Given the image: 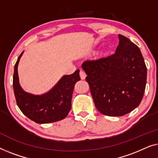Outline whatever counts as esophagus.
Wrapping results in <instances>:
<instances>
[{"label": "esophagus", "instance_id": "esophagus-1", "mask_svg": "<svg viewBox=\"0 0 158 158\" xmlns=\"http://www.w3.org/2000/svg\"><path fill=\"white\" fill-rule=\"evenodd\" d=\"M79 75H80V77H81V79H85L86 74H85V72H84V71H81V70L80 71Z\"/></svg>", "mask_w": 158, "mask_h": 158}]
</instances>
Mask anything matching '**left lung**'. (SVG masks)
<instances>
[{"instance_id":"left-lung-1","label":"left lung","mask_w":158,"mask_h":158,"mask_svg":"<svg viewBox=\"0 0 158 158\" xmlns=\"http://www.w3.org/2000/svg\"><path fill=\"white\" fill-rule=\"evenodd\" d=\"M115 54L96 61H84L95 106L106 116H123L139 106L147 82V67L138 46L119 34Z\"/></svg>"}]
</instances>
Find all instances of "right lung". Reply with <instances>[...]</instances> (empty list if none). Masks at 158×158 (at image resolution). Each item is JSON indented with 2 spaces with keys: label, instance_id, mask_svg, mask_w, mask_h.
I'll use <instances>...</instances> for the list:
<instances>
[{
  "label": "right lung",
  "instance_id": "add662e5",
  "mask_svg": "<svg viewBox=\"0 0 158 158\" xmlns=\"http://www.w3.org/2000/svg\"><path fill=\"white\" fill-rule=\"evenodd\" d=\"M23 52L14 66L13 85L18 106L24 115L39 124L61 120L67 116L72 108L74 86L80 80L79 70L72 74L64 75L47 92L34 94L23 89L19 82L18 66Z\"/></svg>",
  "mask_w": 158,
  "mask_h": 158
}]
</instances>
